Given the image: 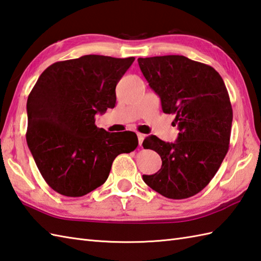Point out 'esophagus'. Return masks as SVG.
Segmentation results:
<instances>
[{"instance_id": "obj_1", "label": "esophagus", "mask_w": 261, "mask_h": 261, "mask_svg": "<svg viewBox=\"0 0 261 261\" xmlns=\"http://www.w3.org/2000/svg\"><path fill=\"white\" fill-rule=\"evenodd\" d=\"M137 138H138V145L142 146L144 138H145V135H144V134H141V133H138V134H137Z\"/></svg>"}]
</instances>
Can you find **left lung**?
I'll return each instance as SVG.
<instances>
[{
  "instance_id": "left-lung-1",
  "label": "left lung",
  "mask_w": 261,
  "mask_h": 261,
  "mask_svg": "<svg viewBox=\"0 0 261 261\" xmlns=\"http://www.w3.org/2000/svg\"><path fill=\"white\" fill-rule=\"evenodd\" d=\"M137 61L163 112L175 114L179 129L174 143L154 135L144 140V148L161 156L162 167L143 179L165 198L188 199L210 183L228 153L233 116L228 90L212 67L184 56Z\"/></svg>"
}]
</instances>
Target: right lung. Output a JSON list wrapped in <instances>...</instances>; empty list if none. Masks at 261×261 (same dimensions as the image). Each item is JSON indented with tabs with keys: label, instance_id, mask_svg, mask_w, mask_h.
<instances>
[{
	"label": "right lung",
	"instance_id": "right-lung-1",
	"mask_svg": "<svg viewBox=\"0 0 261 261\" xmlns=\"http://www.w3.org/2000/svg\"><path fill=\"white\" fill-rule=\"evenodd\" d=\"M135 58L88 55L56 62L39 77L27 101V143L56 192L83 196L106 182L116 156L138 145L135 133H109L96 114L116 103V85Z\"/></svg>",
	"mask_w": 261,
	"mask_h": 261
}]
</instances>
